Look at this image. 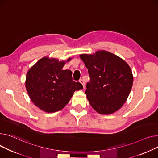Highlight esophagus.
<instances>
[{"mask_svg": "<svg viewBox=\"0 0 158 158\" xmlns=\"http://www.w3.org/2000/svg\"><path fill=\"white\" fill-rule=\"evenodd\" d=\"M80 83H81V85H83V88H84V87H85V83H84V81H83V80L82 79H80Z\"/></svg>", "mask_w": 158, "mask_h": 158, "instance_id": "1", "label": "esophagus"}]
</instances>
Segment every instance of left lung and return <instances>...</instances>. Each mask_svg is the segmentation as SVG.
I'll list each match as a JSON object with an SVG mask.
<instances>
[{
	"label": "left lung",
	"instance_id": "obj_1",
	"mask_svg": "<svg viewBox=\"0 0 158 158\" xmlns=\"http://www.w3.org/2000/svg\"><path fill=\"white\" fill-rule=\"evenodd\" d=\"M90 76L85 94L91 106L100 114L117 112L130 93L133 76L129 65L117 55L105 50L81 54Z\"/></svg>",
	"mask_w": 158,
	"mask_h": 158
}]
</instances>
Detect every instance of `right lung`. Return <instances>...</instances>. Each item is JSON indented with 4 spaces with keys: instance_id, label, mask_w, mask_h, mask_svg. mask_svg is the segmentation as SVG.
Returning <instances> with one entry per match:
<instances>
[{
    "instance_id": "right-lung-1",
    "label": "right lung",
    "mask_w": 158,
    "mask_h": 158,
    "mask_svg": "<svg viewBox=\"0 0 158 158\" xmlns=\"http://www.w3.org/2000/svg\"><path fill=\"white\" fill-rule=\"evenodd\" d=\"M66 61L44 57L27 71L25 88L32 103L45 112L53 113L65 107L74 92L83 89L73 81L72 72L63 70Z\"/></svg>"
}]
</instances>
